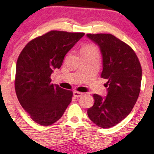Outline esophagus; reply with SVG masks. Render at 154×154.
I'll list each match as a JSON object with an SVG mask.
<instances>
[{
	"label": "esophagus",
	"mask_w": 154,
	"mask_h": 154,
	"mask_svg": "<svg viewBox=\"0 0 154 154\" xmlns=\"http://www.w3.org/2000/svg\"><path fill=\"white\" fill-rule=\"evenodd\" d=\"M83 93L80 92V91H74V96L75 97H77V98H78V97H80L82 95H83Z\"/></svg>",
	"instance_id": "esophagus-1"
}]
</instances>
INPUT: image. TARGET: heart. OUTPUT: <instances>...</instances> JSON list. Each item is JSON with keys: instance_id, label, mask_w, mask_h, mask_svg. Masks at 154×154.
I'll return each instance as SVG.
<instances>
[{"instance_id": "heart-1", "label": "heart", "mask_w": 154, "mask_h": 154, "mask_svg": "<svg viewBox=\"0 0 154 154\" xmlns=\"http://www.w3.org/2000/svg\"><path fill=\"white\" fill-rule=\"evenodd\" d=\"M92 48H94V46L88 45V46H86V47H85L84 48H83V50H82L81 51H86V50H89V49H92Z\"/></svg>"}]
</instances>
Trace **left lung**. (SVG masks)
Instances as JSON below:
<instances>
[{"instance_id": "1", "label": "left lung", "mask_w": 154, "mask_h": 154, "mask_svg": "<svg viewBox=\"0 0 154 154\" xmlns=\"http://www.w3.org/2000/svg\"><path fill=\"white\" fill-rule=\"evenodd\" d=\"M99 46L103 59L102 78L106 79L107 94H94L88 108L90 120L102 128L114 127L133 109L140 92L142 67L133 49L112 34H87Z\"/></svg>"}]
</instances>
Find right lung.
<instances>
[{
    "label": "right lung",
    "mask_w": 154,
    "mask_h": 154,
    "mask_svg": "<svg viewBox=\"0 0 154 154\" xmlns=\"http://www.w3.org/2000/svg\"><path fill=\"white\" fill-rule=\"evenodd\" d=\"M84 32L52 30L31 40L16 63L15 88L21 106L37 124L49 126L63 116L73 92L51 83V75L60 68L68 51Z\"/></svg>",
    "instance_id": "1"
}]
</instances>
